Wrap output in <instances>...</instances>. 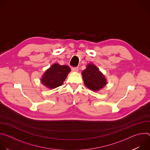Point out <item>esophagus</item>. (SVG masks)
I'll return each mask as SVG.
<instances>
[{"mask_svg": "<svg viewBox=\"0 0 150 150\" xmlns=\"http://www.w3.org/2000/svg\"><path fill=\"white\" fill-rule=\"evenodd\" d=\"M72 70L73 72H78L79 69L78 67H73V68H72Z\"/></svg>", "mask_w": 150, "mask_h": 150, "instance_id": "obj_1", "label": "esophagus"}]
</instances>
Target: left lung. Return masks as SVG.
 <instances>
[{
	"label": "left lung",
	"mask_w": 150,
	"mask_h": 150,
	"mask_svg": "<svg viewBox=\"0 0 150 150\" xmlns=\"http://www.w3.org/2000/svg\"><path fill=\"white\" fill-rule=\"evenodd\" d=\"M82 75L85 86L93 91H97L107 84L104 75L94 64H88L86 69L82 72Z\"/></svg>",
	"instance_id": "8db88e82"
}]
</instances>
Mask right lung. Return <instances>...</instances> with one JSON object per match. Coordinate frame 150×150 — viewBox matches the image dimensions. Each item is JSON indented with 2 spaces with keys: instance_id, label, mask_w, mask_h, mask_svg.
Returning <instances> with one entry per match:
<instances>
[{
  "instance_id": "add662e5",
  "label": "right lung",
  "mask_w": 150,
  "mask_h": 150,
  "mask_svg": "<svg viewBox=\"0 0 150 150\" xmlns=\"http://www.w3.org/2000/svg\"><path fill=\"white\" fill-rule=\"evenodd\" d=\"M70 71L71 69L68 66L54 63L46 71L41 82L47 88L54 89L63 84Z\"/></svg>"
}]
</instances>
